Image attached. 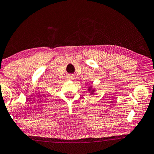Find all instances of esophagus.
<instances>
[{
    "label": "esophagus",
    "mask_w": 154,
    "mask_h": 154,
    "mask_svg": "<svg viewBox=\"0 0 154 154\" xmlns=\"http://www.w3.org/2000/svg\"><path fill=\"white\" fill-rule=\"evenodd\" d=\"M67 79H68V80H73V79H74L73 75H72V74H70V75H68L67 76Z\"/></svg>",
    "instance_id": "34e87169"
}]
</instances>
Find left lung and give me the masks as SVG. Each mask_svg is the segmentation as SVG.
Masks as SVG:
<instances>
[{
	"instance_id": "obj_1",
	"label": "left lung",
	"mask_w": 154,
	"mask_h": 154,
	"mask_svg": "<svg viewBox=\"0 0 154 154\" xmlns=\"http://www.w3.org/2000/svg\"><path fill=\"white\" fill-rule=\"evenodd\" d=\"M88 91L90 92V94H94V91H95V90H94V88H91V87H89V88H88Z\"/></svg>"
}]
</instances>
